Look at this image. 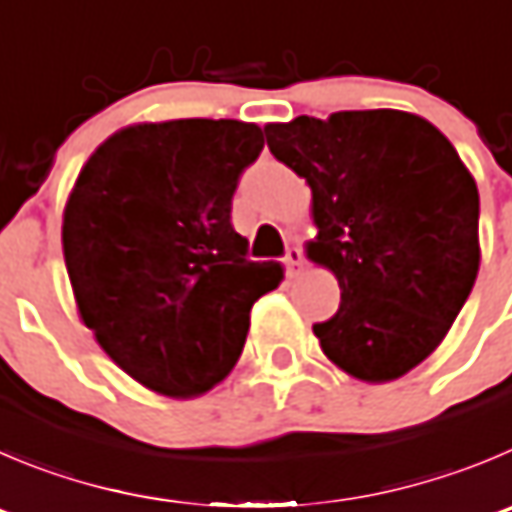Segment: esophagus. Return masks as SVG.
<instances>
[{
  "label": "esophagus",
  "instance_id": "esophagus-1",
  "mask_svg": "<svg viewBox=\"0 0 512 512\" xmlns=\"http://www.w3.org/2000/svg\"><path fill=\"white\" fill-rule=\"evenodd\" d=\"M301 261H304V253H301V248H296V246L286 248V256H284L286 274H289V276H296V274H299Z\"/></svg>",
  "mask_w": 512,
  "mask_h": 512
}]
</instances>
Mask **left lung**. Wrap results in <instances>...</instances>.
Returning a JSON list of instances; mask_svg holds the SVG:
<instances>
[{
	"mask_svg": "<svg viewBox=\"0 0 512 512\" xmlns=\"http://www.w3.org/2000/svg\"><path fill=\"white\" fill-rule=\"evenodd\" d=\"M276 160L311 188L306 256L332 271L342 304L314 324L321 349L362 382L430 357L480 269V196L450 140L402 110L299 115L264 128Z\"/></svg>",
	"mask_w": 512,
	"mask_h": 512,
	"instance_id": "8db88e82",
	"label": "left lung"
}]
</instances>
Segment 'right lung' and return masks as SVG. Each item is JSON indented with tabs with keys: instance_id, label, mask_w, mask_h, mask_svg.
<instances>
[{
	"instance_id": "obj_1",
	"label": "right lung",
	"mask_w": 512,
	"mask_h": 512,
	"mask_svg": "<svg viewBox=\"0 0 512 512\" xmlns=\"http://www.w3.org/2000/svg\"><path fill=\"white\" fill-rule=\"evenodd\" d=\"M261 150V128L241 120L140 123L77 175L62 221L77 311L153 392L216 387L241 357L253 301L284 279L276 261H248L231 226L238 178Z\"/></svg>"
}]
</instances>
